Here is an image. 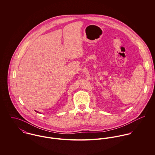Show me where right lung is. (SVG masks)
<instances>
[{"mask_svg": "<svg viewBox=\"0 0 155 155\" xmlns=\"http://www.w3.org/2000/svg\"><path fill=\"white\" fill-rule=\"evenodd\" d=\"M35 111H36V112H37V113H40V112H39V111H38L35 110Z\"/></svg>", "mask_w": 155, "mask_h": 155, "instance_id": "1", "label": "right lung"}]
</instances>
